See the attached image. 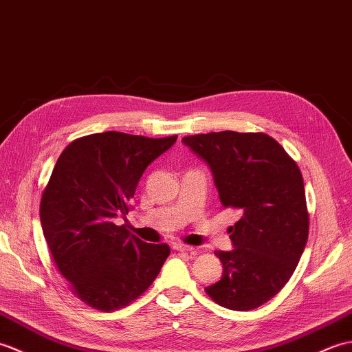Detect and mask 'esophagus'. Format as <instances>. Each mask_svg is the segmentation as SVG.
Returning a JSON list of instances; mask_svg holds the SVG:
<instances>
[{
	"mask_svg": "<svg viewBox=\"0 0 352 352\" xmlns=\"http://www.w3.org/2000/svg\"><path fill=\"white\" fill-rule=\"evenodd\" d=\"M173 248L176 252H181V253H192L194 247L191 245H185V244H173Z\"/></svg>",
	"mask_w": 352,
	"mask_h": 352,
	"instance_id": "obj_1",
	"label": "esophagus"
}]
</instances>
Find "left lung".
I'll use <instances>...</instances> for the list:
<instances>
[{"label":"left lung","instance_id":"8db88e82","mask_svg":"<svg viewBox=\"0 0 352 352\" xmlns=\"http://www.w3.org/2000/svg\"><path fill=\"white\" fill-rule=\"evenodd\" d=\"M212 171L221 205L238 210L232 252H215L223 277L205 291L230 310H252L277 295L307 244L309 212L301 171L263 132H209L184 137Z\"/></svg>","mask_w":352,"mask_h":352}]
</instances>
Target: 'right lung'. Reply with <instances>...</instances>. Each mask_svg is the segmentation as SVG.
Here are the masks:
<instances>
[{"mask_svg":"<svg viewBox=\"0 0 352 352\" xmlns=\"http://www.w3.org/2000/svg\"><path fill=\"white\" fill-rule=\"evenodd\" d=\"M176 140L108 131L75 140L57 160L41 223L54 263L87 306L122 309L160 274L170 247L147 244L114 220L129 212L144 170Z\"/></svg>","mask_w":352,"mask_h":352,"instance_id":"right-lung-1","label":"right lung"}]
</instances>
